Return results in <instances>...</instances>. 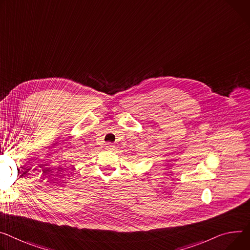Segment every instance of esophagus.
<instances>
[{
  "label": "esophagus",
  "mask_w": 250,
  "mask_h": 250,
  "mask_svg": "<svg viewBox=\"0 0 250 250\" xmlns=\"http://www.w3.org/2000/svg\"><path fill=\"white\" fill-rule=\"evenodd\" d=\"M115 146H113L112 144H109V143H107L106 145H105V149L106 150H109V151H112V150H115Z\"/></svg>",
  "instance_id": "34e87169"
}]
</instances>
